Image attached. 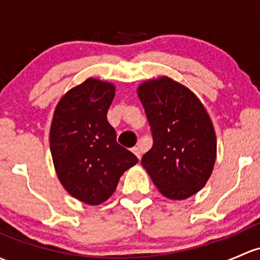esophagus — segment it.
<instances>
[{"label": "esophagus", "instance_id": "34e87169", "mask_svg": "<svg viewBox=\"0 0 260 260\" xmlns=\"http://www.w3.org/2000/svg\"><path fill=\"white\" fill-rule=\"evenodd\" d=\"M132 152L135 153L136 155H137L138 159H141V155H142V149H141V147H133Z\"/></svg>", "mask_w": 260, "mask_h": 260}]
</instances>
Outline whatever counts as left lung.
Listing matches in <instances>:
<instances>
[{"label": "left lung", "mask_w": 260, "mask_h": 260, "mask_svg": "<svg viewBox=\"0 0 260 260\" xmlns=\"http://www.w3.org/2000/svg\"><path fill=\"white\" fill-rule=\"evenodd\" d=\"M137 93L153 135L142 166L166 198L194 196L208 182L217 158L208 112L189 88L166 76L144 81Z\"/></svg>", "instance_id": "left-lung-1"}]
</instances>
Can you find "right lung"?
<instances>
[{"mask_svg": "<svg viewBox=\"0 0 260 260\" xmlns=\"http://www.w3.org/2000/svg\"><path fill=\"white\" fill-rule=\"evenodd\" d=\"M116 87L87 78L62 95L54 109L50 147L57 177L73 198L98 206L114 193L119 178L137 165L116 141L107 112Z\"/></svg>", "mask_w": 260, "mask_h": 260, "instance_id": "obj_1", "label": "right lung"}]
</instances>
